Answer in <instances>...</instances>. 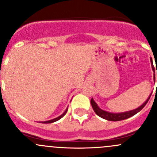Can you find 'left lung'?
Instances as JSON below:
<instances>
[{"label":"left lung","mask_w":157,"mask_h":157,"mask_svg":"<svg viewBox=\"0 0 157 157\" xmlns=\"http://www.w3.org/2000/svg\"><path fill=\"white\" fill-rule=\"evenodd\" d=\"M151 65H152V69H153V70H154V67H153V63H152V60H151ZM156 74H157V71H156ZM154 76H155V74H154ZM154 80H155V77H154ZM151 94L150 95V96H149L148 99H147L146 102H145L144 103L142 104L140 107L134 109V110L128 111V112H121V113H112V112H106V111L102 110V109H101L99 106H98L97 104L95 102V101L93 100V98L91 99L90 102H91L92 107H93L95 113H96L97 115H99V117L104 118V119L108 120V121H121V120L127 119V118L133 116V115H134L135 114H137V112H140V111L141 110V109H143L145 105H146L147 102H148L149 99H150V96H151Z\"/></svg>","instance_id":"8db88e82"}]
</instances>
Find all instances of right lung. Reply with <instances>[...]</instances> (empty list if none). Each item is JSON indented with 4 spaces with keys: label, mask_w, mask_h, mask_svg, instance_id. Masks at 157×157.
<instances>
[{
    "label": "right lung",
    "mask_w": 157,
    "mask_h": 157,
    "mask_svg": "<svg viewBox=\"0 0 157 157\" xmlns=\"http://www.w3.org/2000/svg\"><path fill=\"white\" fill-rule=\"evenodd\" d=\"M67 109H66V110H65V112H64V113L62 114V115H60V116H58V118H54V119L49 120V121H42V123H44V124H48V123H52V122H55V121H58V120H59V119H61V118H62V117L64 116V115H65L66 113H67Z\"/></svg>",
    "instance_id": "right-lung-1"
}]
</instances>
